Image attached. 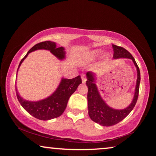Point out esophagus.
I'll use <instances>...</instances> for the list:
<instances>
[{
	"label": "esophagus",
	"instance_id": "obj_1",
	"mask_svg": "<svg viewBox=\"0 0 156 156\" xmlns=\"http://www.w3.org/2000/svg\"><path fill=\"white\" fill-rule=\"evenodd\" d=\"M81 78H82V80H83V83H85L86 81H87V78H86L85 75H84V74L82 75Z\"/></svg>",
	"mask_w": 156,
	"mask_h": 156
}]
</instances>
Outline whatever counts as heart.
<instances>
[{"label":"heart","mask_w":156,"mask_h":156,"mask_svg":"<svg viewBox=\"0 0 156 156\" xmlns=\"http://www.w3.org/2000/svg\"><path fill=\"white\" fill-rule=\"evenodd\" d=\"M101 54V51L99 49H94L84 54L83 56V60L85 62H91L97 59L99 55Z\"/></svg>","instance_id":"1"}]
</instances>
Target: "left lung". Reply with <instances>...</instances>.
Instances as JSON below:
<instances>
[{"label":"left lung","mask_w":156,"mask_h":156,"mask_svg":"<svg viewBox=\"0 0 156 156\" xmlns=\"http://www.w3.org/2000/svg\"><path fill=\"white\" fill-rule=\"evenodd\" d=\"M112 47L113 49V58L118 59L123 58L132 60L136 67L138 77H137L135 94H134V97L131 103L124 109H115L108 106L100 96L96 84L95 83L96 76L94 73L90 72L87 73L86 75L87 80L86 82V84L88 87L87 100L89 115L94 122L105 126L115 125L122 121L130 113L133 107H135L137 100H138L140 83V72L138 66L132 55L127 50L122 47L115 45V44H113Z\"/></svg>","instance_id":"8db88e82"}]
</instances>
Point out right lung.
<instances>
[{"label": "right lung", "instance_id": "add662e5", "mask_svg": "<svg viewBox=\"0 0 156 156\" xmlns=\"http://www.w3.org/2000/svg\"><path fill=\"white\" fill-rule=\"evenodd\" d=\"M38 49L49 50L52 54L60 60H63L65 58V51L64 47H56L54 42L44 41L38 43L31 48L25 56L21 60L18 70L20 65L22 64L30 53ZM18 72V71H17ZM82 83V80L80 76L72 79L62 78L56 90L51 96L47 98L33 102L24 100L19 96L18 93L16 86V92L18 101L24 109L34 117L41 120H48L59 117L64 112L68 100L70 96L74 93L77 89L78 85Z\"/></svg>", "mask_w": 156, "mask_h": 156}]
</instances>
